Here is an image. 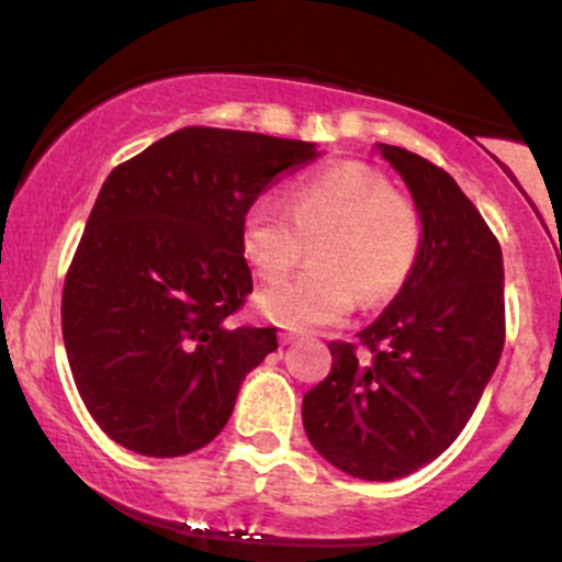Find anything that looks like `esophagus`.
Returning <instances> with one entry per match:
<instances>
[{
  "mask_svg": "<svg viewBox=\"0 0 562 562\" xmlns=\"http://www.w3.org/2000/svg\"><path fill=\"white\" fill-rule=\"evenodd\" d=\"M293 340H299V333H293V330H280V344H282V346L293 344Z\"/></svg>",
  "mask_w": 562,
  "mask_h": 562,
  "instance_id": "obj_1",
  "label": "esophagus"
}]
</instances>
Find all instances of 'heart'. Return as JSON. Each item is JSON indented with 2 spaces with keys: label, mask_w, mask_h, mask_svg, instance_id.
<instances>
[{
  "label": "heart",
  "mask_w": 562,
  "mask_h": 562,
  "mask_svg": "<svg viewBox=\"0 0 562 562\" xmlns=\"http://www.w3.org/2000/svg\"><path fill=\"white\" fill-rule=\"evenodd\" d=\"M306 243H314L317 263L259 299L261 312L290 330L338 325L359 295L367 306L391 299L420 256L423 222L383 173L340 164L301 179L290 190V214L269 198L245 211L240 248L261 280L293 272Z\"/></svg>",
  "instance_id": "obj_1"
}]
</instances>
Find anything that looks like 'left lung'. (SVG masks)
<instances>
[{"label": "left lung", "mask_w": 562, "mask_h": 562, "mask_svg": "<svg viewBox=\"0 0 562 562\" xmlns=\"http://www.w3.org/2000/svg\"><path fill=\"white\" fill-rule=\"evenodd\" d=\"M423 222L409 280L303 396L312 447L353 479L396 481L462 434L505 346L502 248L460 184L415 153L375 145Z\"/></svg>", "instance_id": "obj_1"}]
</instances>
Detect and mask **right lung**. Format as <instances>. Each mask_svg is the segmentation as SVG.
<instances>
[{
  "instance_id": "obj_1",
  "label": "right lung",
  "mask_w": 562,
  "mask_h": 562,
  "mask_svg": "<svg viewBox=\"0 0 562 562\" xmlns=\"http://www.w3.org/2000/svg\"><path fill=\"white\" fill-rule=\"evenodd\" d=\"M314 142L187 126L115 166L63 288L76 389L121 447L182 457L222 434L274 327H232L254 290L240 248L248 205Z\"/></svg>"
}]
</instances>
